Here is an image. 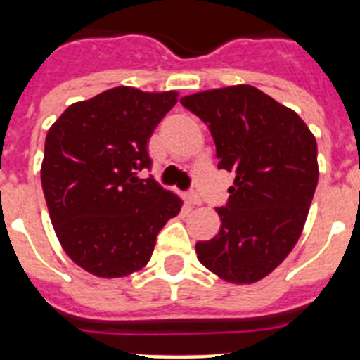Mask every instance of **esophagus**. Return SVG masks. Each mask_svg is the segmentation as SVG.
<instances>
[{
    "label": "esophagus",
    "mask_w": 360,
    "mask_h": 360,
    "mask_svg": "<svg viewBox=\"0 0 360 360\" xmlns=\"http://www.w3.org/2000/svg\"><path fill=\"white\" fill-rule=\"evenodd\" d=\"M187 203H191V205H202V198H200L198 193H195V191H193V193H189V195H187Z\"/></svg>",
    "instance_id": "obj_1"
}]
</instances>
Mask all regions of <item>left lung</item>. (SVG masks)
Returning a JSON list of instances; mask_svg holds the SVG:
<instances>
[{
	"instance_id": "left-lung-1",
	"label": "left lung",
	"mask_w": 360,
	"mask_h": 360,
	"mask_svg": "<svg viewBox=\"0 0 360 360\" xmlns=\"http://www.w3.org/2000/svg\"><path fill=\"white\" fill-rule=\"evenodd\" d=\"M180 103L209 126L219 169L234 171L212 240L198 241L205 269L250 285L269 276L297 243L319 180L317 142L290 108L254 86L186 95Z\"/></svg>"
}]
</instances>
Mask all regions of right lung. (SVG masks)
<instances>
[{
    "label": "right lung",
    "mask_w": 360,
    "mask_h": 360,
    "mask_svg": "<svg viewBox=\"0 0 360 360\" xmlns=\"http://www.w3.org/2000/svg\"><path fill=\"white\" fill-rule=\"evenodd\" d=\"M176 97L117 86L66 108L46 133L41 184L53 231L97 278L144 269L160 229L182 209L180 196L139 178L151 167L149 136Z\"/></svg>",
    "instance_id": "right-lung-1"
}]
</instances>
